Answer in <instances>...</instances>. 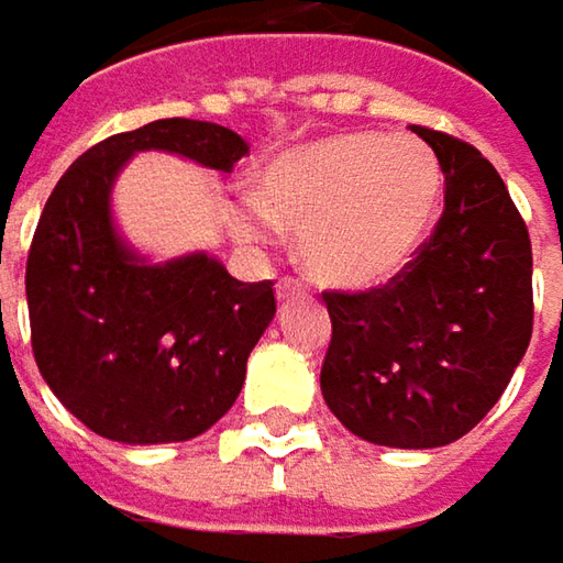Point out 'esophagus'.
<instances>
[{
  "label": "esophagus",
  "instance_id": "1",
  "mask_svg": "<svg viewBox=\"0 0 563 563\" xmlns=\"http://www.w3.org/2000/svg\"><path fill=\"white\" fill-rule=\"evenodd\" d=\"M294 294H303V285H300L297 278H282V282L275 285V297H278V300H288Z\"/></svg>",
  "mask_w": 563,
  "mask_h": 563
}]
</instances>
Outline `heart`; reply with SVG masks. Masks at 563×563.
<instances>
[{
	"instance_id": "1",
	"label": "heart",
	"mask_w": 563,
	"mask_h": 563,
	"mask_svg": "<svg viewBox=\"0 0 563 563\" xmlns=\"http://www.w3.org/2000/svg\"><path fill=\"white\" fill-rule=\"evenodd\" d=\"M440 188V161L421 139L334 132L275 154L260 173V201L238 203L232 225L247 241H269L275 222L294 225L319 282L378 288L418 254Z\"/></svg>"
}]
</instances>
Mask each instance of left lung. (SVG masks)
Returning a JSON list of instances; mask_svg holds the SVG:
<instances>
[{"mask_svg":"<svg viewBox=\"0 0 563 563\" xmlns=\"http://www.w3.org/2000/svg\"><path fill=\"white\" fill-rule=\"evenodd\" d=\"M446 176L443 213L384 288L325 294L322 396L375 446L437 449L484 418L533 334V251L496 167L474 145L412 126Z\"/></svg>","mask_w":563,"mask_h":563,"instance_id":"obj_1","label":"left lung"}]
</instances>
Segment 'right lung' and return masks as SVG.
I'll return each instance as SVG.
<instances>
[{
    "label": "right lung",
    "instance_id": "obj_1",
    "mask_svg": "<svg viewBox=\"0 0 563 563\" xmlns=\"http://www.w3.org/2000/svg\"><path fill=\"white\" fill-rule=\"evenodd\" d=\"M142 151L232 173L238 132L154 120L120 132L64 173L26 256L40 375L89 431L126 446L183 443L235 406L247 356L275 316L273 282H238L217 256L154 263L120 235L114 183Z\"/></svg>",
    "mask_w": 563,
    "mask_h": 563
}]
</instances>
